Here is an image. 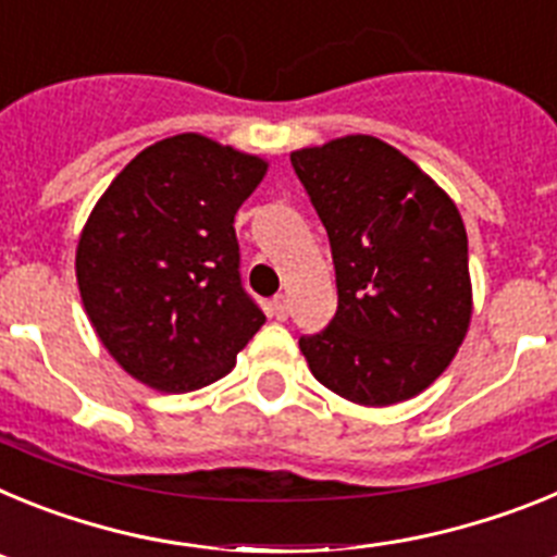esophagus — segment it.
I'll list each match as a JSON object with an SVG mask.
<instances>
[{
    "mask_svg": "<svg viewBox=\"0 0 557 557\" xmlns=\"http://www.w3.org/2000/svg\"><path fill=\"white\" fill-rule=\"evenodd\" d=\"M287 312H289L287 295H275L273 301H270V314H273L275 321H287Z\"/></svg>",
    "mask_w": 557,
    "mask_h": 557,
    "instance_id": "1",
    "label": "esophagus"
}]
</instances>
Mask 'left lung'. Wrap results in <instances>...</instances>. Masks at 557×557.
<instances>
[{"instance_id": "8db88e82", "label": "left lung", "mask_w": 557, "mask_h": 557, "mask_svg": "<svg viewBox=\"0 0 557 557\" xmlns=\"http://www.w3.org/2000/svg\"><path fill=\"white\" fill-rule=\"evenodd\" d=\"M329 234L337 312L298 339L314 379L354 405L418 396L446 371L471 321L460 211L405 152L343 136L289 156Z\"/></svg>"}]
</instances>
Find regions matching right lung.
Masks as SVG:
<instances>
[{
  "instance_id": "obj_1",
  "label": "right lung",
  "mask_w": 557,
  "mask_h": 557,
  "mask_svg": "<svg viewBox=\"0 0 557 557\" xmlns=\"http://www.w3.org/2000/svg\"><path fill=\"white\" fill-rule=\"evenodd\" d=\"M268 161L181 133L111 181L77 243L97 337L133 379L189 393L223 379L264 323L239 278L234 214Z\"/></svg>"
}]
</instances>
